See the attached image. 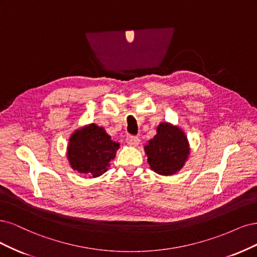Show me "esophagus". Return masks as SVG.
Segmentation results:
<instances>
[{
  "mask_svg": "<svg viewBox=\"0 0 257 257\" xmlns=\"http://www.w3.org/2000/svg\"><path fill=\"white\" fill-rule=\"evenodd\" d=\"M126 142L129 146L132 147H137L140 144V139L137 137H127L126 139Z\"/></svg>",
  "mask_w": 257,
  "mask_h": 257,
  "instance_id": "1",
  "label": "esophagus"
}]
</instances>
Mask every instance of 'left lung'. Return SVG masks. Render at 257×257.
<instances>
[{
	"mask_svg": "<svg viewBox=\"0 0 257 257\" xmlns=\"http://www.w3.org/2000/svg\"><path fill=\"white\" fill-rule=\"evenodd\" d=\"M156 136L144 151L151 169L159 175L171 176L179 172L189 159L190 144L184 130L171 122H160Z\"/></svg>",
	"mask_w": 257,
	"mask_h": 257,
	"instance_id": "1",
	"label": "left lung"
}]
</instances>
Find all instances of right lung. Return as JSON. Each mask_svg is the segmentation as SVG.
I'll use <instances>...</instances> for the list:
<instances>
[{"instance_id":"right-lung-1","label":"right lung","mask_w":257,"mask_h":257,"mask_svg":"<svg viewBox=\"0 0 257 257\" xmlns=\"http://www.w3.org/2000/svg\"><path fill=\"white\" fill-rule=\"evenodd\" d=\"M118 148L119 143L112 141L103 127L93 122L72 132L66 155L73 171L96 178L107 171Z\"/></svg>"}]
</instances>
